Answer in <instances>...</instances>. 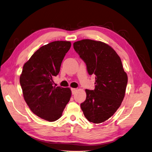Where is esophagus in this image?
<instances>
[{
  "label": "esophagus",
  "instance_id": "obj_1",
  "mask_svg": "<svg viewBox=\"0 0 152 152\" xmlns=\"http://www.w3.org/2000/svg\"><path fill=\"white\" fill-rule=\"evenodd\" d=\"M71 90H72V93L73 95H74V94H75V93H76V91H77V89H75V88H72Z\"/></svg>",
  "mask_w": 152,
  "mask_h": 152
}]
</instances>
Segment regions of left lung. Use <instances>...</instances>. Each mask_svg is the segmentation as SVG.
Here are the masks:
<instances>
[{"mask_svg": "<svg viewBox=\"0 0 152 152\" xmlns=\"http://www.w3.org/2000/svg\"><path fill=\"white\" fill-rule=\"evenodd\" d=\"M73 48L87 66L89 75H95L94 90L86 89V99L80 104L87 120L100 124L116 113L124 100L128 77L120 57L104 42L82 39Z\"/></svg>", "mask_w": 152, "mask_h": 152, "instance_id": "1", "label": "left lung"}]
</instances>
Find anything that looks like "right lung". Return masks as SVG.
I'll list each match as a JSON object with an SVG mask.
<instances>
[{
    "instance_id": "obj_1",
    "label": "right lung",
    "mask_w": 152,
    "mask_h": 152,
    "mask_svg": "<svg viewBox=\"0 0 152 152\" xmlns=\"http://www.w3.org/2000/svg\"><path fill=\"white\" fill-rule=\"evenodd\" d=\"M71 45L67 41L49 43L37 50L23 65L20 83L24 100L31 111L45 120L59 119L70 99V89L53 86V78L59 73Z\"/></svg>"
}]
</instances>
